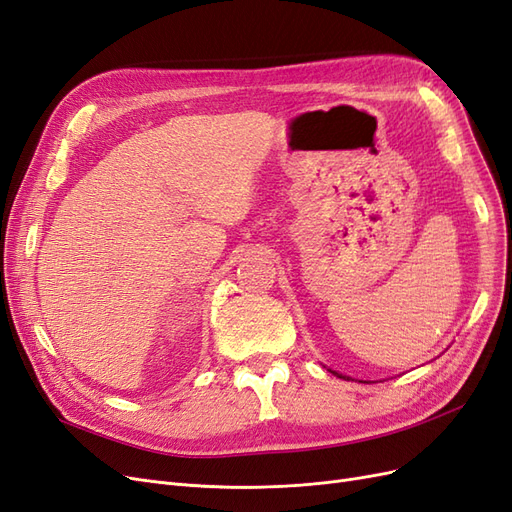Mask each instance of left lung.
<instances>
[{
	"instance_id": "8db88e82",
	"label": "left lung",
	"mask_w": 512,
	"mask_h": 512,
	"mask_svg": "<svg viewBox=\"0 0 512 512\" xmlns=\"http://www.w3.org/2000/svg\"><path fill=\"white\" fill-rule=\"evenodd\" d=\"M332 372H334V370H332ZM334 374H336V376H340V378H346V376H342V374H338V372H334Z\"/></svg>"
}]
</instances>
